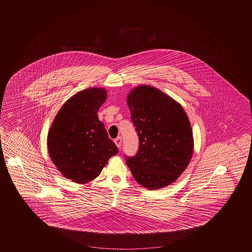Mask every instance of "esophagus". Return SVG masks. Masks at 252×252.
<instances>
[{"label": "esophagus", "mask_w": 252, "mask_h": 252, "mask_svg": "<svg viewBox=\"0 0 252 252\" xmlns=\"http://www.w3.org/2000/svg\"><path fill=\"white\" fill-rule=\"evenodd\" d=\"M115 145L117 146V148H120L121 144H122V137H118L115 139Z\"/></svg>", "instance_id": "obj_1"}]
</instances>
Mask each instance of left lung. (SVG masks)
<instances>
[{
  "label": "left lung",
  "instance_id": "8db88e82",
  "mask_svg": "<svg viewBox=\"0 0 252 252\" xmlns=\"http://www.w3.org/2000/svg\"><path fill=\"white\" fill-rule=\"evenodd\" d=\"M126 102L139 138L137 154L126 157L134 178L151 190L174 183L188 167L194 150L193 132L183 107L149 85L134 88Z\"/></svg>",
  "mask_w": 252,
  "mask_h": 252
}]
</instances>
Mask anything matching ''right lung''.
I'll list each match as a JSON object with an SVG mask.
<instances>
[{
    "label": "right lung",
    "instance_id": "obj_1",
    "mask_svg": "<svg viewBox=\"0 0 252 252\" xmlns=\"http://www.w3.org/2000/svg\"><path fill=\"white\" fill-rule=\"evenodd\" d=\"M106 98L102 88L77 92L62 106L48 132L51 159L62 175L75 183L95 179L118 153L97 115Z\"/></svg>",
    "mask_w": 252,
    "mask_h": 252
}]
</instances>
